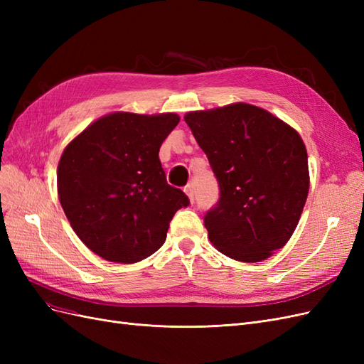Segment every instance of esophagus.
Masks as SVG:
<instances>
[{
	"label": "esophagus",
	"mask_w": 364,
	"mask_h": 364,
	"mask_svg": "<svg viewBox=\"0 0 364 364\" xmlns=\"http://www.w3.org/2000/svg\"><path fill=\"white\" fill-rule=\"evenodd\" d=\"M183 191L186 193V196L190 197V202L193 203V202H194V190H193V185H186L185 188H183Z\"/></svg>",
	"instance_id": "34e87169"
}]
</instances>
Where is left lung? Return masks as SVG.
<instances>
[{
  "mask_svg": "<svg viewBox=\"0 0 364 364\" xmlns=\"http://www.w3.org/2000/svg\"><path fill=\"white\" fill-rule=\"evenodd\" d=\"M220 188L203 217L223 255L259 262L285 246L306 202L308 156L297 132L261 107L235 103L185 115Z\"/></svg>",
  "mask_w": 364,
  "mask_h": 364,
  "instance_id": "8db88e82",
  "label": "left lung"
}]
</instances>
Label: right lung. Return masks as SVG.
Wrapping results in <instances>:
<instances>
[{
    "label": "right lung",
    "mask_w": 364,
    "mask_h": 364,
    "mask_svg": "<svg viewBox=\"0 0 364 364\" xmlns=\"http://www.w3.org/2000/svg\"><path fill=\"white\" fill-rule=\"evenodd\" d=\"M176 114H109L63 150L58 193L71 228L98 257L132 264L155 253L176 211L190 205L159 161Z\"/></svg>",
    "instance_id": "obj_1"
}]
</instances>
